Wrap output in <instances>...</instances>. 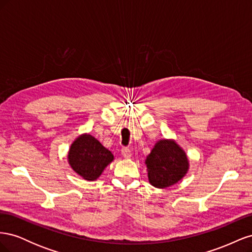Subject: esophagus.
<instances>
[{"label":"esophagus","instance_id":"esophagus-1","mask_svg":"<svg viewBox=\"0 0 252 252\" xmlns=\"http://www.w3.org/2000/svg\"><path fill=\"white\" fill-rule=\"evenodd\" d=\"M122 155L125 158H131V151L129 150L128 148H123L122 149Z\"/></svg>","mask_w":252,"mask_h":252}]
</instances>
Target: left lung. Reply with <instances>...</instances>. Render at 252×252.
I'll use <instances>...</instances> for the list:
<instances>
[{
  "label": "left lung",
  "mask_w": 252,
  "mask_h": 252,
  "mask_svg": "<svg viewBox=\"0 0 252 252\" xmlns=\"http://www.w3.org/2000/svg\"><path fill=\"white\" fill-rule=\"evenodd\" d=\"M148 181L157 188L177 184L189 169L186 152L172 139L158 140L145 159Z\"/></svg>",
  "instance_id": "obj_1"
}]
</instances>
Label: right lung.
I'll use <instances>...</instances> for the list:
<instances>
[{
  "mask_svg": "<svg viewBox=\"0 0 252 252\" xmlns=\"http://www.w3.org/2000/svg\"><path fill=\"white\" fill-rule=\"evenodd\" d=\"M67 158L72 170L80 177L95 181L113 161V155L94 136L83 133L72 142Z\"/></svg>",
  "mask_w": 252,
  "mask_h": 252,
  "instance_id": "1",
  "label": "right lung"
}]
</instances>
